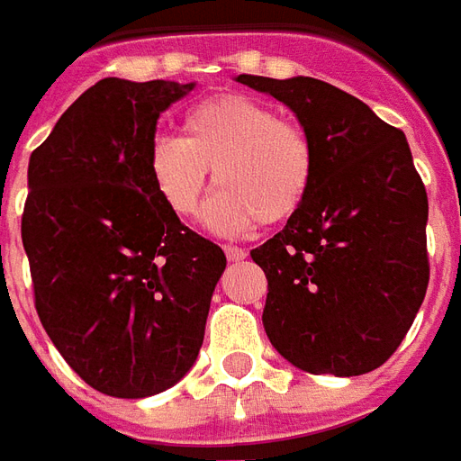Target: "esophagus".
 Segmentation results:
<instances>
[{"instance_id":"esophagus-1","label":"esophagus","mask_w":461,"mask_h":461,"mask_svg":"<svg viewBox=\"0 0 461 461\" xmlns=\"http://www.w3.org/2000/svg\"><path fill=\"white\" fill-rule=\"evenodd\" d=\"M224 254H227V259L230 261L247 259V249H241V247H231V244H227V247H224Z\"/></svg>"}]
</instances>
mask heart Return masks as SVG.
<instances>
[{
	"instance_id": "heart-1",
	"label": "heart",
	"mask_w": 461,
	"mask_h": 461,
	"mask_svg": "<svg viewBox=\"0 0 461 461\" xmlns=\"http://www.w3.org/2000/svg\"><path fill=\"white\" fill-rule=\"evenodd\" d=\"M212 180L220 192L207 207L212 230L237 234L289 221L316 177V150L299 122L241 94L194 104L182 118V138H155L148 175L165 210L192 220Z\"/></svg>"
}]
</instances>
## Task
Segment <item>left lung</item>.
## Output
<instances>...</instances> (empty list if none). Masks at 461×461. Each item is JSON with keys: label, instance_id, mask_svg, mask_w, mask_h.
Masks as SVG:
<instances>
[{"label": "left lung", "instance_id": "1", "mask_svg": "<svg viewBox=\"0 0 461 461\" xmlns=\"http://www.w3.org/2000/svg\"><path fill=\"white\" fill-rule=\"evenodd\" d=\"M237 81L289 105L316 150L303 207L251 249L269 281L264 330L306 373H370L402 343L429 281L427 192L405 132L319 78Z\"/></svg>", "mask_w": 461, "mask_h": 461}]
</instances>
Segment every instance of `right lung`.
<instances>
[{"instance_id":"1","label":"right lung","mask_w":461,"mask_h":461,"mask_svg":"<svg viewBox=\"0 0 461 461\" xmlns=\"http://www.w3.org/2000/svg\"><path fill=\"white\" fill-rule=\"evenodd\" d=\"M192 88L104 78L29 158L22 241L36 313L104 395H158L190 370L227 267L214 241L165 210L148 175L158 118Z\"/></svg>"}]
</instances>
